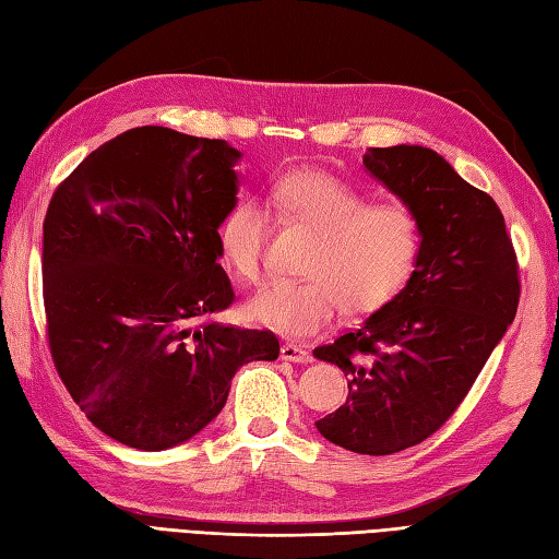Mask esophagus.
Listing matches in <instances>:
<instances>
[{
	"label": "esophagus",
	"mask_w": 559,
	"mask_h": 559,
	"mask_svg": "<svg viewBox=\"0 0 559 559\" xmlns=\"http://www.w3.org/2000/svg\"><path fill=\"white\" fill-rule=\"evenodd\" d=\"M280 356H282V360H289V362H308L310 360L308 350L301 348V346H296V344H284L280 348Z\"/></svg>",
	"instance_id": "esophagus-1"
}]
</instances>
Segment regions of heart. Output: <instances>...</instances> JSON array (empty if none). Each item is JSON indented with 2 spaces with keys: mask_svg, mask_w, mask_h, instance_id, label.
<instances>
[{
  "mask_svg": "<svg viewBox=\"0 0 559 559\" xmlns=\"http://www.w3.org/2000/svg\"><path fill=\"white\" fill-rule=\"evenodd\" d=\"M267 203L284 221L318 233L304 282H270L247 301V318L287 336H310L338 312L367 318L386 308L413 280L421 227L403 203H370L356 187L320 168H298L272 182ZM270 213L239 199L217 225L225 265L243 282L261 277Z\"/></svg>",
  "mask_w": 559,
  "mask_h": 559,
  "instance_id": "b5f03b06",
  "label": "heart"
}]
</instances>
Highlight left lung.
<instances>
[{
	"mask_svg": "<svg viewBox=\"0 0 559 559\" xmlns=\"http://www.w3.org/2000/svg\"><path fill=\"white\" fill-rule=\"evenodd\" d=\"M365 168L421 227L413 280L312 356L348 377V399L316 421L326 441L391 455L429 439L465 401L514 320L520 265L498 203L425 146L367 148Z\"/></svg>",
	"mask_w": 559,
	"mask_h": 559,
	"instance_id": "left-lung-1",
	"label": "left lung"
}]
</instances>
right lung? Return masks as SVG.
I'll return each instance as SVG.
<instances>
[{
    "mask_svg": "<svg viewBox=\"0 0 559 559\" xmlns=\"http://www.w3.org/2000/svg\"><path fill=\"white\" fill-rule=\"evenodd\" d=\"M237 148L144 126L102 144L53 192L43 239L51 360L106 437L138 451L192 439L241 365L277 360L267 330L213 322L235 289L217 225Z\"/></svg>",
    "mask_w": 559,
    "mask_h": 559,
    "instance_id": "obj_1",
    "label": "right lung"
}]
</instances>
